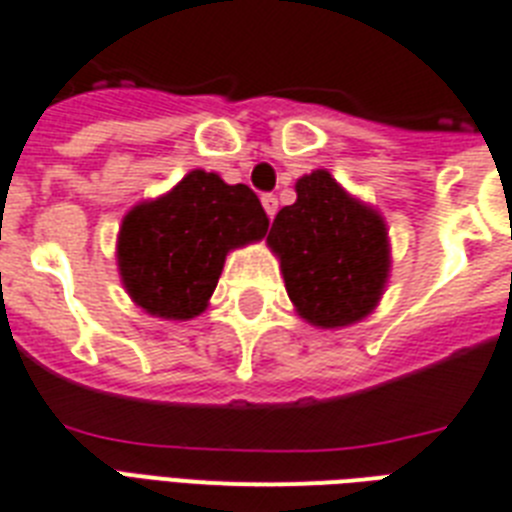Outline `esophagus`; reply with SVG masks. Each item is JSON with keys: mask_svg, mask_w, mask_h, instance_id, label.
<instances>
[{"mask_svg": "<svg viewBox=\"0 0 512 512\" xmlns=\"http://www.w3.org/2000/svg\"><path fill=\"white\" fill-rule=\"evenodd\" d=\"M261 206H264V211H267L269 219H275V214H277V198H275V195H261Z\"/></svg>", "mask_w": 512, "mask_h": 512, "instance_id": "34e87169", "label": "esophagus"}]
</instances>
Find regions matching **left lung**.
<instances>
[{
    "label": "left lung",
    "instance_id": "1",
    "mask_svg": "<svg viewBox=\"0 0 512 512\" xmlns=\"http://www.w3.org/2000/svg\"><path fill=\"white\" fill-rule=\"evenodd\" d=\"M267 245L298 317L322 330L365 320L391 275V240L380 211L343 190L327 169L298 179L296 203L280 208Z\"/></svg>",
    "mask_w": 512,
    "mask_h": 512
}]
</instances>
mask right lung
Wrapping results in <instances>:
<instances>
[{
	"label": "right lung",
	"mask_w": 512,
	"mask_h": 512,
	"mask_svg": "<svg viewBox=\"0 0 512 512\" xmlns=\"http://www.w3.org/2000/svg\"><path fill=\"white\" fill-rule=\"evenodd\" d=\"M269 219L251 187L192 169L182 182L124 216L118 275L134 304L161 320L206 312L227 253L259 243Z\"/></svg>",
	"instance_id": "obj_1"
}]
</instances>
